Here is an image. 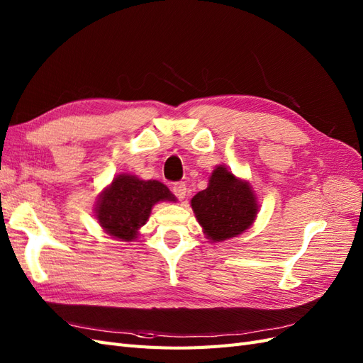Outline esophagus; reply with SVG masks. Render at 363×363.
I'll return each instance as SVG.
<instances>
[{"label":"esophagus","instance_id":"34e87169","mask_svg":"<svg viewBox=\"0 0 363 363\" xmlns=\"http://www.w3.org/2000/svg\"><path fill=\"white\" fill-rule=\"evenodd\" d=\"M186 191H188V188H186V184L183 182L175 183L172 186V192H174L175 196H177L179 200H184L186 199Z\"/></svg>","mask_w":363,"mask_h":363}]
</instances>
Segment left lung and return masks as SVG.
Here are the masks:
<instances>
[{
    "instance_id": "left-lung-1",
    "label": "left lung",
    "mask_w": 363,
    "mask_h": 363,
    "mask_svg": "<svg viewBox=\"0 0 363 363\" xmlns=\"http://www.w3.org/2000/svg\"><path fill=\"white\" fill-rule=\"evenodd\" d=\"M196 221L211 242L242 235L255 224L259 204L250 182L239 179L224 164H218L207 188L191 200Z\"/></svg>"
}]
</instances>
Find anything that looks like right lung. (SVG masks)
Instances as JSON below:
<instances>
[{"label":"right lung","instance_id":"right-lung-1","mask_svg":"<svg viewBox=\"0 0 363 363\" xmlns=\"http://www.w3.org/2000/svg\"><path fill=\"white\" fill-rule=\"evenodd\" d=\"M175 195L157 180H142L133 174H118L98 195L94 212L107 235L131 242L148 221L151 208L162 201H175Z\"/></svg>","mask_w":363,"mask_h":363}]
</instances>
